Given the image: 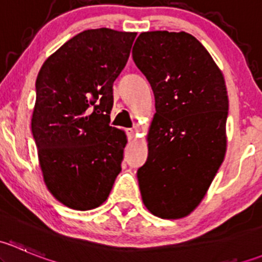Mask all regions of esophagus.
Here are the masks:
<instances>
[{
  "label": "esophagus",
  "instance_id": "obj_1",
  "mask_svg": "<svg viewBox=\"0 0 262 262\" xmlns=\"http://www.w3.org/2000/svg\"><path fill=\"white\" fill-rule=\"evenodd\" d=\"M136 133H137V129H136V128H129V129H126V136H128L129 141H132V139L134 138V136H136Z\"/></svg>",
  "mask_w": 262,
  "mask_h": 262
}]
</instances>
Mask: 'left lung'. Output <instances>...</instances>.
Returning a JSON list of instances; mask_svg holds the SVG:
<instances>
[{
  "instance_id": "1",
  "label": "left lung",
  "mask_w": 262,
  "mask_h": 262,
  "mask_svg": "<svg viewBox=\"0 0 262 262\" xmlns=\"http://www.w3.org/2000/svg\"><path fill=\"white\" fill-rule=\"evenodd\" d=\"M132 55L156 101L148 157L137 171L142 199L156 216L182 218L205 196L226 155L223 75L185 31L142 33Z\"/></svg>"
}]
</instances>
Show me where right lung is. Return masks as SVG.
<instances>
[{
    "label": "right lung",
    "instance_id": "right-lung-1",
    "mask_svg": "<svg viewBox=\"0 0 262 262\" xmlns=\"http://www.w3.org/2000/svg\"><path fill=\"white\" fill-rule=\"evenodd\" d=\"M137 33L84 30L39 71L31 132L49 191L66 207L90 210L109 196L126 137L110 126L113 83Z\"/></svg>",
    "mask_w": 262,
    "mask_h": 262
}]
</instances>
